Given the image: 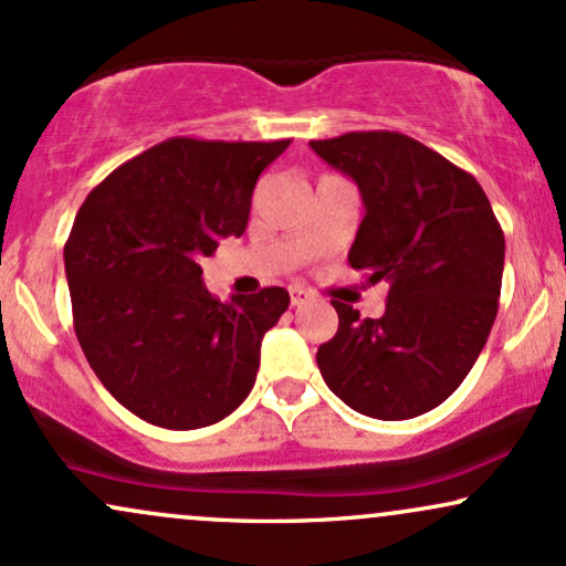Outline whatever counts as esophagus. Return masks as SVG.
I'll return each mask as SVG.
<instances>
[{
  "label": "esophagus",
  "mask_w": 566,
  "mask_h": 566,
  "mask_svg": "<svg viewBox=\"0 0 566 566\" xmlns=\"http://www.w3.org/2000/svg\"><path fill=\"white\" fill-rule=\"evenodd\" d=\"M290 301H292V305L308 303L311 301V292L305 290V287H301V284H295V287H290Z\"/></svg>",
  "instance_id": "1"
}]
</instances>
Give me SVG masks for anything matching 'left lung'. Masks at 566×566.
<instances>
[{
  "mask_svg": "<svg viewBox=\"0 0 566 566\" xmlns=\"http://www.w3.org/2000/svg\"><path fill=\"white\" fill-rule=\"evenodd\" d=\"M359 186L350 269L388 282L386 314L333 301L337 333L316 350L329 391L378 420L418 418L471 373L497 316L505 237L484 188L433 148L388 129L311 140Z\"/></svg>",
  "mask_w": 566,
  "mask_h": 566,
  "instance_id": "left-lung-1",
  "label": "left lung"
}]
</instances>
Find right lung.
Instances as JSON below:
<instances>
[{
    "instance_id": "add662e5",
    "label": "right lung",
    "mask_w": 566,
    "mask_h": 566,
    "mask_svg": "<svg viewBox=\"0 0 566 566\" xmlns=\"http://www.w3.org/2000/svg\"><path fill=\"white\" fill-rule=\"evenodd\" d=\"M287 146L170 138L116 167L76 212L63 247L76 337L106 391L146 423L212 426L255 386L290 292L220 303L199 263L242 237L258 178Z\"/></svg>"
}]
</instances>
